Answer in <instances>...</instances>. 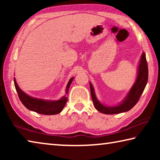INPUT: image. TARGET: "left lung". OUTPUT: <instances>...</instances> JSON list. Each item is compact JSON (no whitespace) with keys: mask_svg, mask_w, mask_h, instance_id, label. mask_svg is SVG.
I'll return each instance as SVG.
<instances>
[{"mask_svg":"<svg viewBox=\"0 0 160 160\" xmlns=\"http://www.w3.org/2000/svg\"><path fill=\"white\" fill-rule=\"evenodd\" d=\"M148 80V67L145 53L142 52L140 59L138 68V75L133 85L129 90L128 94L118 105L114 107H108L102 104L94 93V88L90 82L91 97L95 109L99 112L105 114H115L128 112L138 102L140 96L145 90Z\"/></svg>","mask_w":160,"mask_h":160,"instance_id":"8db88e82","label":"left lung"}]
</instances>
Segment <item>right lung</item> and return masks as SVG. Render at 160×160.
I'll return each mask as SVG.
<instances>
[{
	"mask_svg": "<svg viewBox=\"0 0 160 160\" xmlns=\"http://www.w3.org/2000/svg\"><path fill=\"white\" fill-rule=\"evenodd\" d=\"M74 78H70L67 84L66 95H64L60 99L56 101H52V100H44L42 99L34 98V97H30L21 90L19 88L18 85L16 82V80L14 78V84L16 90L18 92V97L20 98L21 102L22 103L24 106L29 110L35 112L40 114L44 115H54L60 113L65 107L68 100L67 94H68V90L70 85L72 82Z\"/></svg>",
	"mask_w": 160,
	"mask_h": 160,
	"instance_id": "right-lung-1",
	"label": "right lung"
}]
</instances>
